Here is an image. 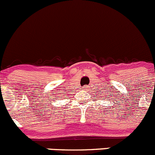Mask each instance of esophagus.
<instances>
[{
	"instance_id": "1",
	"label": "esophagus",
	"mask_w": 155,
	"mask_h": 155,
	"mask_svg": "<svg viewBox=\"0 0 155 155\" xmlns=\"http://www.w3.org/2000/svg\"><path fill=\"white\" fill-rule=\"evenodd\" d=\"M87 88H88V87H84V90H87Z\"/></svg>"
}]
</instances>
